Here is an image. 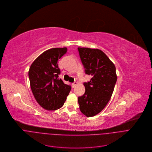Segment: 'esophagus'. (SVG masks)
I'll use <instances>...</instances> for the list:
<instances>
[{"label": "esophagus", "mask_w": 152, "mask_h": 152, "mask_svg": "<svg viewBox=\"0 0 152 152\" xmlns=\"http://www.w3.org/2000/svg\"><path fill=\"white\" fill-rule=\"evenodd\" d=\"M77 84V82H74V83H73L72 84V87H74Z\"/></svg>", "instance_id": "esophagus-1"}]
</instances>
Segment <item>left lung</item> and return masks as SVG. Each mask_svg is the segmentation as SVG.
<instances>
[{
    "mask_svg": "<svg viewBox=\"0 0 152 152\" xmlns=\"http://www.w3.org/2000/svg\"><path fill=\"white\" fill-rule=\"evenodd\" d=\"M85 73L92 75L84 83L85 93L78 98L80 110L87 117L99 113L110 101L117 81L115 67L107 56L99 49L78 47Z\"/></svg>",
    "mask_w": 152,
    "mask_h": 152,
    "instance_id": "obj_1",
    "label": "left lung"
}]
</instances>
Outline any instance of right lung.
<instances>
[{
  "label": "right lung",
  "mask_w": 152,
  "mask_h": 152,
  "mask_svg": "<svg viewBox=\"0 0 152 152\" xmlns=\"http://www.w3.org/2000/svg\"><path fill=\"white\" fill-rule=\"evenodd\" d=\"M67 50L66 47L49 49L30 67L28 78L32 92L37 102L47 110L61 108L71 91V86L58 78L60 70L57 61Z\"/></svg>",
  "instance_id": "obj_1"
}]
</instances>
